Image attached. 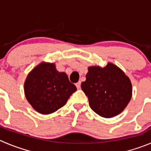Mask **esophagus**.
I'll return each instance as SVG.
<instances>
[{"mask_svg": "<svg viewBox=\"0 0 151 151\" xmlns=\"http://www.w3.org/2000/svg\"><path fill=\"white\" fill-rule=\"evenodd\" d=\"M81 81H78V82L76 83V87H77V89H80L81 88Z\"/></svg>", "mask_w": 151, "mask_h": 151, "instance_id": "esophagus-1", "label": "esophagus"}]
</instances>
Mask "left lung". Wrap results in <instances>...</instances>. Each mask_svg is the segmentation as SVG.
Instances as JSON below:
<instances>
[{
    "instance_id": "left-lung-1",
    "label": "left lung",
    "mask_w": 151,
    "mask_h": 151,
    "mask_svg": "<svg viewBox=\"0 0 151 151\" xmlns=\"http://www.w3.org/2000/svg\"><path fill=\"white\" fill-rule=\"evenodd\" d=\"M81 89L88 98L92 110L104 118L121 113L132 97L130 78L113 63H107L104 67H89Z\"/></svg>"
}]
</instances>
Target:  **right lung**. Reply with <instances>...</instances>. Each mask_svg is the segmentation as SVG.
Instances as JSON below:
<instances>
[{
	"label": "right lung",
	"instance_id": "add662e5",
	"mask_svg": "<svg viewBox=\"0 0 151 151\" xmlns=\"http://www.w3.org/2000/svg\"><path fill=\"white\" fill-rule=\"evenodd\" d=\"M76 87L64 72H58L55 64L40 63L29 72L24 82L28 102L37 112L47 115L65 105Z\"/></svg>",
	"mask_w": 151,
	"mask_h": 151
}]
</instances>
